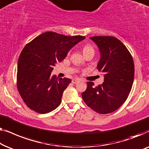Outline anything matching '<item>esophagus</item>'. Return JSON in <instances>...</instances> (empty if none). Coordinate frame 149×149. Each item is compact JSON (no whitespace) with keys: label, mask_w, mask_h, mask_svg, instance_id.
<instances>
[{"label":"esophagus","mask_w":149,"mask_h":149,"mask_svg":"<svg viewBox=\"0 0 149 149\" xmlns=\"http://www.w3.org/2000/svg\"><path fill=\"white\" fill-rule=\"evenodd\" d=\"M80 81L79 80V79H72V83L73 84H77V82H79V81Z\"/></svg>","instance_id":"1"}]
</instances>
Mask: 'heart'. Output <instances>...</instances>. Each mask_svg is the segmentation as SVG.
Masks as SVG:
<instances>
[{"mask_svg": "<svg viewBox=\"0 0 149 149\" xmlns=\"http://www.w3.org/2000/svg\"><path fill=\"white\" fill-rule=\"evenodd\" d=\"M94 49H93V47H92L91 45H85L84 47V48H83V53H84V54H86V53H91V52H93L94 53Z\"/></svg>", "mask_w": 149, "mask_h": 149, "instance_id": "1", "label": "heart"}]
</instances>
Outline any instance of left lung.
Segmentation results:
<instances>
[{"mask_svg": "<svg viewBox=\"0 0 149 149\" xmlns=\"http://www.w3.org/2000/svg\"><path fill=\"white\" fill-rule=\"evenodd\" d=\"M100 58L97 69L104 74V82L97 86L87 82L81 94L85 103L100 114L110 113L122 105L128 97L134 77V64L125 46L113 36H93Z\"/></svg>", "mask_w": 149, "mask_h": 149, "instance_id": "1", "label": "left lung"}]
</instances>
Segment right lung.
Listing matches in <instances>:
<instances>
[{
  "label": "right lung",
  "mask_w": 149,
  "mask_h": 149,
  "mask_svg": "<svg viewBox=\"0 0 149 149\" xmlns=\"http://www.w3.org/2000/svg\"><path fill=\"white\" fill-rule=\"evenodd\" d=\"M86 38L47 32L26 45L18 60L17 83L22 99L30 109L47 113L61 102L72 79L51 75L53 66L62 61L75 45Z\"/></svg>",
  "instance_id": "add662e5"
}]
</instances>
